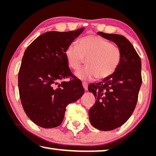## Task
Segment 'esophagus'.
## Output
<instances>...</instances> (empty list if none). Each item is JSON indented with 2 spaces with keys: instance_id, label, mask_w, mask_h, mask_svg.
I'll list each match as a JSON object with an SVG mask.
<instances>
[{
  "instance_id": "34e87169",
  "label": "esophagus",
  "mask_w": 156,
  "mask_h": 156,
  "mask_svg": "<svg viewBox=\"0 0 156 156\" xmlns=\"http://www.w3.org/2000/svg\"><path fill=\"white\" fill-rule=\"evenodd\" d=\"M83 87L85 89V90H88V83L87 82H83Z\"/></svg>"
}]
</instances>
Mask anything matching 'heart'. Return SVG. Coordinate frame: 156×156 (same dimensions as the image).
I'll return each instance as SVG.
<instances>
[{
  "label": "heart",
  "mask_w": 156,
  "mask_h": 156,
  "mask_svg": "<svg viewBox=\"0 0 156 156\" xmlns=\"http://www.w3.org/2000/svg\"><path fill=\"white\" fill-rule=\"evenodd\" d=\"M78 46L70 44L65 51L69 65L77 70L85 58L87 66L76 71V75L82 80L96 77L103 79L115 72L122 60L121 48L99 36L87 35L78 40Z\"/></svg>",
  "instance_id": "b5f03b06"
}]
</instances>
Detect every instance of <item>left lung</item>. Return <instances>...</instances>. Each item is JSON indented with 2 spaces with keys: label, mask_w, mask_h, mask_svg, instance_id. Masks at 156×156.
<instances>
[{
  "label": "left lung",
  "mask_w": 156,
  "mask_h": 156,
  "mask_svg": "<svg viewBox=\"0 0 156 156\" xmlns=\"http://www.w3.org/2000/svg\"><path fill=\"white\" fill-rule=\"evenodd\" d=\"M98 34L114 41L122 53L119 65L112 75L88 87L96 98L89 110L91 124L107 131L122 126L134 111L142 82V65L139 55L125 37L103 32Z\"/></svg>",
  "instance_id": "obj_1"
}]
</instances>
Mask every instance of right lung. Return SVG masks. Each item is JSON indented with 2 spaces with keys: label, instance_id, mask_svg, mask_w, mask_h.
<instances>
[{
  "label": "right lung",
  "instance_id": "obj_1",
  "mask_svg": "<svg viewBox=\"0 0 156 156\" xmlns=\"http://www.w3.org/2000/svg\"><path fill=\"white\" fill-rule=\"evenodd\" d=\"M84 28L47 32L25 51L18 75L19 96L27 116L39 126L60 125L66 106L84 94L82 83L71 73L65 55L66 48ZM68 77L70 81L63 80Z\"/></svg>",
  "mask_w": 156,
  "mask_h": 156
}]
</instances>
